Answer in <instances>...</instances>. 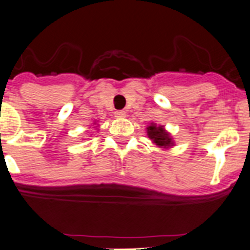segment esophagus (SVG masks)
<instances>
[{
	"label": "esophagus",
	"mask_w": 250,
	"mask_h": 250,
	"mask_svg": "<svg viewBox=\"0 0 250 250\" xmlns=\"http://www.w3.org/2000/svg\"><path fill=\"white\" fill-rule=\"evenodd\" d=\"M115 117L116 118H125V111H116Z\"/></svg>",
	"instance_id": "34e87169"
}]
</instances>
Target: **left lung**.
<instances>
[{
  "mask_svg": "<svg viewBox=\"0 0 250 250\" xmlns=\"http://www.w3.org/2000/svg\"><path fill=\"white\" fill-rule=\"evenodd\" d=\"M147 137L152 140V143L157 145L160 147H171L173 145V142H172V138L169 135V133H167L165 130L164 125H156L155 123H151L149 127L146 128Z\"/></svg>",
  "mask_w": 250,
  "mask_h": 250,
  "instance_id": "obj_1",
  "label": "left lung"
}]
</instances>
